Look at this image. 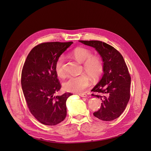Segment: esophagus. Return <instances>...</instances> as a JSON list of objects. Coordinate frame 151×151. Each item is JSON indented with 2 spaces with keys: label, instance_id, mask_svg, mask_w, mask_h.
Listing matches in <instances>:
<instances>
[{
  "label": "esophagus",
  "instance_id": "34e87169",
  "mask_svg": "<svg viewBox=\"0 0 151 151\" xmlns=\"http://www.w3.org/2000/svg\"><path fill=\"white\" fill-rule=\"evenodd\" d=\"M78 95L82 97H87V95L86 94H82V93H80V94H78Z\"/></svg>",
  "mask_w": 151,
  "mask_h": 151
}]
</instances>
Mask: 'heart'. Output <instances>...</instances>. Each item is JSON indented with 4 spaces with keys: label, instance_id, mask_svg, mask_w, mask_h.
<instances>
[{
    "label": "heart",
    "instance_id": "b5f03b06",
    "mask_svg": "<svg viewBox=\"0 0 151 151\" xmlns=\"http://www.w3.org/2000/svg\"><path fill=\"white\" fill-rule=\"evenodd\" d=\"M73 56L79 62L83 63V69L91 78H99L103 71V64L101 60L97 56H92V52L88 49L77 48L72 52ZM64 56L61 55L55 64V71L57 75L63 77ZM90 85L88 77L85 74L77 76H69L63 82V87L66 91L73 93L82 92Z\"/></svg>",
    "mask_w": 151,
    "mask_h": 151
}]
</instances>
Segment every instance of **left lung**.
Segmentation results:
<instances>
[{
	"mask_svg": "<svg viewBox=\"0 0 151 151\" xmlns=\"http://www.w3.org/2000/svg\"><path fill=\"white\" fill-rule=\"evenodd\" d=\"M96 49L101 57L103 74L91 91L102 101L100 109L93 113L105 121L118 118L130 97L131 77L122 55L113 47L99 40H79Z\"/></svg>",
	"mask_w": 151,
	"mask_h": 151,
	"instance_id": "1",
	"label": "left lung"
}]
</instances>
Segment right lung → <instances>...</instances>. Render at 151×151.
<instances>
[{
    "mask_svg": "<svg viewBox=\"0 0 151 151\" xmlns=\"http://www.w3.org/2000/svg\"><path fill=\"white\" fill-rule=\"evenodd\" d=\"M72 44V42L42 43L31 50L24 64L21 73L23 94L31 114L44 125H57L66 116V100L72 94L55 95L61 87L55 64Z\"/></svg>",
    "mask_w": 151,
    "mask_h": 151,
    "instance_id": "right-lung-1",
    "label": "right lung"
}]
</instances>
